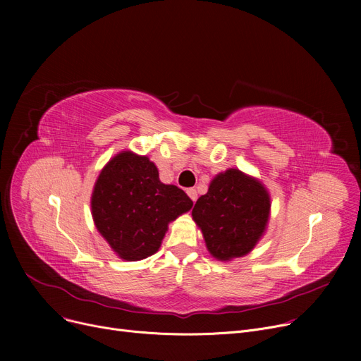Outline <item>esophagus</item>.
Here are the masks:
<instances>
[{
    "label": "esophagus",
    "mask_w": 361,
    "mask_h": 361,
    "mask_svg": "<svg viewBox=\"0 0 361 361\" xmlns=\"http://www.w3.org/2000/svg\"><path fill=\"white\" fill-rule=\"evenodd\" d=\"M187 195H188V197H190L193 202L197 200V192H196V188H187Z\"/></svg>",
    "instance_id": "34e87169"
}]
</instances>
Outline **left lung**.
<instances>
[{
    "instance_id": "8db88e82",
    "label": "left lung",
    "mask_w": 361,
    "mask_h": 361,
    "mask_svg": "<svg viewBox=\"0 0 361 361\" xmlns=\"http://www.w3.org/2000/svg\"><path fill=\"white\" fill-rule=\"evenodd\" d=\"M271 209L269 195L257 180L238 169L216 176L192 215L206 247L219 260L247 255L262 237Z\"/></svg>"
}]
</instances>
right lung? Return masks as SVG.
Returning <instances> with one entry per match:
<instances>
[{"mask_svg": "<svg viewBox=\"0 0 361 361\" xmlns=\"http://www.w3.org/2000/svg\"><path fill=\"white\" fill-rule=\"evenodd\" d=\"M192 206L181 188L159 181L154 162L131 152H121L106 164L92 195L94 225L126 260L158 252L168 224Z\"/></svg>", "mask_w": 361, "mask_h": 361, "instance_id": "right-lung-1", "label": "right lung"}]
</instances>
